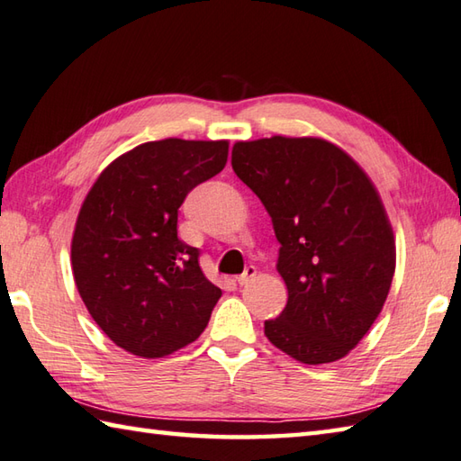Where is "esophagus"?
Masks as SVG:
<instances>
[{
  "label": "esophagus",
  "mask_w": 461,
  "mask_h": 461,
  "mask_svg": "<svg viewBox=\"0 0 461 461\" xmlns=\"http://www.w3.org/2000/svg\"><path fill=\"white\" fill-rule=\"evenodd\" d=\"M255 278H257V268L255 267H247V268H244L242 275L239 276V285H249Z\"/></svg>",
  "instance_id": "34e87169"
}]
</instances>
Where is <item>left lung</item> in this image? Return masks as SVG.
<instances>
[{
  "label": "left lung",
  "mask_w": 461,
  "mask_h": 461,
  "mask_svg": "<svg viewBox=\"0 0 461 461\" xmlns=\"http://www.w3.org/2000/svg\"><path fill=\"white\" fill-rule=\"evenodd\" d=\"M232 168L265 204L288 303L268 340L303 364L344 358L386 303L396 268L388 214L358 163L314 137L232 147Z\"/></svg>",
  "instance_id": "obj_1"
}]
</instances>
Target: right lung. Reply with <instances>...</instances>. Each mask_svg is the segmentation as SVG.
Here are the masks:
<instances>
[{"label": "right lung", "mask_w": 461, "mask_h": 461, "mask_svg": "<svg viewBox=\"0 0 461 461\" xmlns=\"http://www.w3.org/2000/svg\"><path fill=\"white\" fill-rule=\"evenodd\" d=\"M227 157L229 140H151L115 158L83 201L71 242L75 285L123 350L163 358L209 324L222 293L203 275L199 249L176 237V219L185 196Z\"/></svg>", "instance_id": "right-lung-1"}]
</instances>
